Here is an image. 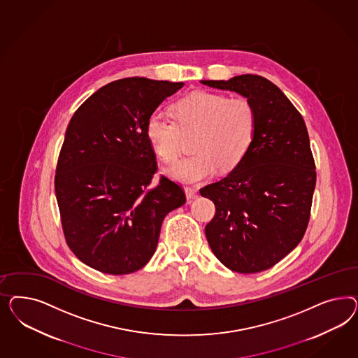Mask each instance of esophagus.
I'll use <instances>...</instances> for the list:
<instances>
[{
  "label": "esophagus",
  "instance_id": "esophagus-1",
  "mask_svg": "<svg viewBox=\"0 0 358 358\" xmlns=\"http://www.w3.org/2000/svg\"><path fill=\"white\" fill-rule=\"evenodd\" d=\"M185 194H186L187 199H193V198L196 196V189H194V187H186L185 189Z\"/></svg>",
  "mask_w": 358,
  "mask_h": 358
}]
</instances>
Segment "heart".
<instances>
[{
    "label": "heart",
    "instance_id": "1",
    "mask_svg": "<svg viewBox=\"0 0 358 358\" xmlns=\"http://www.w3.org/2000/svg\"><path fill=\"white\" fill-rule=\"evenodd\" d=\"M174 115L153 113L145 134L160 159L172 163L180 152L184 132L198 131L194 156L169 166L165 173L181 184H198L220 168L229 172L250 151L256 131V114L245 98H228L210 92H194L174 105Z\"/></svg>",
    "mask_w": 358,
    "mask_h": 358
}]
</instances>
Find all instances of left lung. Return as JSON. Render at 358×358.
Listing matches in <instances>:
<instances>
[{
	"mask_svg": "<svg viewBox=\"0 0 358 358\" xmlns=\"http://www.w3.org/2000/svg\"><path fill=\"white\" fill-rule=\"evenodd\" d=\"M201 84L247 98L256 114L244 159L227 177L199 190L217 208L205 228L208 245L232 271H266L301 243L310 219L316 172L303 118L265 77Z\"/></svg>",
	"mask_w": 358,
	"mask_h": 358,
	"instance_id": "obj_1",
	"label": "left lung"
}]
</instances>
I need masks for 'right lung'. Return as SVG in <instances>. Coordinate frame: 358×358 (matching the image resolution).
Instances as JSON below:
<instances>
[{
    "label": "right lung",
    "mask_w": 358,
    "mask_h": 358,
    "mask_svg": "<svg viewBox=\"0 0 358 358\" xmlns=\"http://www.w3.org/2000/svg\"><path fill=\"white\" fill-rule=\"evenodd\" d=\"M184 83L130 77L98 89L65 131L55 193L65 240L77 259L106 274H129L151 260L164 217L182 206L166 177L148 189L156 156L145 134L155 110Z\"/></svg>",
    "instance_id": "1"
}]
</instances>
